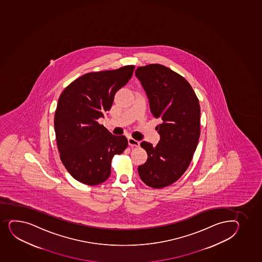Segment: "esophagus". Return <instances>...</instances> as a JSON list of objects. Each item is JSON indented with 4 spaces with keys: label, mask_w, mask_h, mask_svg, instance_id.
<instances>
[{
    "label": "esophagus",
    "mask_w": 262,
    "mask_h": 262,
    "mask_svg": "<svg viewBox=\"0 0 262 262\" xmlns=\"http://www.w3.org/2000/svg\"><path fill=\"white\" fill-rule=\"evenodd\" d=\"M128 144L130 146H139V142L138 140H135L134 138H128Z\"/></svg>",
    "instance_id": "obj_1"
}]
</instances>
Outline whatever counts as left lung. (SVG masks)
<instances>
[{"label":"left lung","instance_id":"left-lung-1","mask_svg":"<svg viewBox=\"0 0 262 262\" xmlns=\"http://www.w3.org/2000/svg\"><path fill=\"white\" fill-rule=\"evenodd\" d=\"M135 75L150 113L161 123L156 127L158 144H140L148 159L138 166V174L146 185L161 189L178 181L191 162L200 137V104L189 82L164 66L141 67Z\"/></svg>","mask_w":262,"mask_h":262}]
</instances>
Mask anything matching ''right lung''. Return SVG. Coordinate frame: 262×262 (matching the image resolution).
Wrapping results in <instances>:
<instances>
[{"label":"right lung","mask_w":262,"mask_h":262,"mask_svg":"<svg viewBox=\"0 0 262 262\" xmlns=\"http://www.w3.org/2000/svg\"><path fill=\"white\" fill-rule=\"evenodd\" d=\"M134 66L90 73L72 82L59 96L54 130L61 162L74 179L98 185L108 179L113 156L128 146L98 123L113 105L115 93L133 76Z\"/></svg>","instance_id":"add662e5"}]
</instances>
